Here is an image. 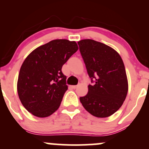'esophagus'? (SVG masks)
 Returning a JSON list of instances; mask_svg holds the SVG:
<instances>
[{
    "label": "esophagus",
    "mask_w": 149,
    "mask_h": 149,
    "mask_svg": "<svg viewBox=\"0 0 149 149\" xmlns=\"http://www.w3.org/2000/svg\"><path fill=\"white\" fill-rule=\"evenodd\" d=\"M77 87H78V85H72V86H71V88H72L73 89H76V88H77Z\"/></svg>",
    "instance_id": "34e87169"
}]
</instances>
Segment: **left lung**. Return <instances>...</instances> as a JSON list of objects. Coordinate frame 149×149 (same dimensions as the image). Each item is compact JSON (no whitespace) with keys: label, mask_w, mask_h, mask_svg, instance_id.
Here are the masks:
<instances>
[{"label":"left lung","mask_w":149,"mask_h":149,"mask_svg":"<svg viewBox=\"0 0 149 149\" xmlns=\"http://www.w3.org/2000/svg\"><path fill=\"white\" fill-rule=\"evenodd\" d=\"M92 85L88 92L80 97L87 111L97 118H107L123 104L128 91L125 65L114 49L92 39L78 42Z\"/></svg>","instance_id":"obj_1"}]
</instances>
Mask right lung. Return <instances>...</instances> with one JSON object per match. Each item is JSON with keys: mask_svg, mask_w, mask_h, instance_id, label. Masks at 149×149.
<instances>
[{"mask_svg": "<svg viewBox=\"0 0 149 149\" xmlns=\"http://www.w3.org/2000/svg\"><path fill=\"white\" fill-rule=\"evenodd\" d=\"M78 49L75 41L57 39L39 46L27 56L20 68L17 92L29 112L45 118L59 109L68 89L61 68Z\"/></svg>", "mask_w": 149, "mask_h": 149, "instance_id": "right-lung-1", "label": "right lung"}]
</instances>
